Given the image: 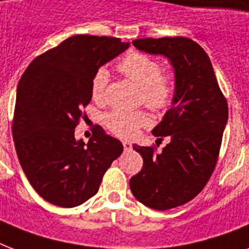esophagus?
<instances>
[{
  "instance_id": "obj_1",
  "label": "esophagus",
  "mask_w": 249,
  "mask_h": 249,
  "mask_svg": "<svg viewBox=\"0 0 249 249\" xmlns=\"http://www.w3.org/2000/svg\"><path fill=\"white\" fill-rule=\"evenodd\" d=\"M123 146H124L125 151H130V150H132V143L128 142V141H124V142H123Z\"/></svg>"
}]
</instances>
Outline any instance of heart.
<instances>
[{
  "instance_id": "1",
  "label": "heart",
  "mask_w": 249,
  "mask_h": 249,
  "mask_svg": "<svg viewBox=\"0 0 249 249\" xmlns=\"http://www.w3.org/2000/svg\"><path fill=\"white\" fill-rule=\"evenodd\" d=\"M119 71L142 89V101L152 111H163L173 99L174 86L172 80L161 75L159 60L142 53L132 52L119 63ZM107 68H98L91 80V95L102 101L108 84ZM148 116L142 111H113L106 116L109 130L123 138H130L138 129L148 124Z\"/></svg>"
}]
</instances>
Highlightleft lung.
<instances>
[{"instance_id": "left-lung-1", "label": "left lung", "mask_w": 249, "mask_h": 249, "mask_svg": "<svg viewBox=\"0 0 249 249\" xmlns=\"http://www.w3.org/2000/svg\"><path fill=\"white\" fill-rule=\"evenodd\" d=\"M140 52L163 55L174 73L172 107L152 134L170 142L160 152L133 144L143 159L130 178L133 195L148 208L166 211L190 201L200 193L216 165L229 109L212 63L203 49L186 37L140 38Z\"/></svg>"}]
</instances>
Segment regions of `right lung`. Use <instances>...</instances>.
<instances>
[{
    "mask_svg": "<svg viewBox=\"0 0 249 249\" xmlns=\"http://www.w3.org/2000/svg\"><path fill=\"white\" fill-rule=\"evenodd\" d=\"M129 45L72 36L37 56L19 80L13 124L18 159L33 189L52 204L73 208L94 196L124 150L101 126L88 143L76 140L75 128L91 101L94 73Z\"/></svg>",
    "mask_w": 249,
    "mask_h": 249,
    "instance_id": "1",
    "label": "right lung"
}]
</instances>
